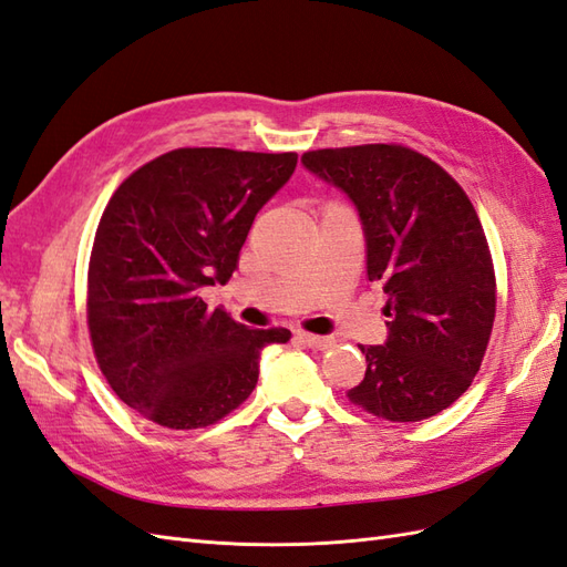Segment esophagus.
<instances>
[{
	"label": "esophagus",
	"instance_id": "1",
	"mask_svg": "<svg viewBox=\"0 0 567 567\" xmlns=\"http://www.w3.org/2000/svg\"><path fill=\"white\" fill-rule=\"evenodd\" d=\"M295 340L301 342V344L311 347V350H328V347L336 344V340H332V338L311 336V332H307V330H297V332H295Z\"/></svg>",
	"mask_w": 567,
	"mask_h": 567
}]
</instances>
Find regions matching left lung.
Instances as JSON below:
<instances>
[{
    "label": "left lung",
    "mask_w": 567,
    "mask_h": 567,
    "mask_svg": "<svg viewBox=\"0 0 567 567\" xmlns=\"http://www.w3.org/2000/svg\"><path fill=\"white\" fill-rule=\"evenodd\" d=\"M354 200L367 278L388 297V342L361 344L364 381L347 398L385 422H422L450 408L482 367L496 318V272L464 188L400 143L301 155Z\"/></svg>",
    "instance_id": "1"
}]
</instances>
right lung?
<instances>
[{
    "instance_id": "add662e5",
    "label": "right lung",
    "mask_w": 567,
    "mask_h": 567,
    "mask_svg": "<svg viewBox=\"0 0 567 567\" xmlns=\"http://www.w3.org/2000/svg\"><path fill=\"white\" fill-rule=\"evenodd\" d=\"M295 167L297 153L177 148L112 194L89 264V332L110 388L153 424L220 422L254 393L260 350L292 338L208 309L200 289L231 278L256 213Z\"/></svg>"
}]
</instances>
